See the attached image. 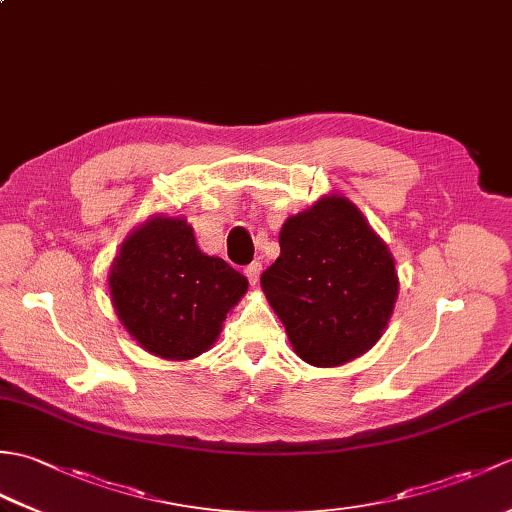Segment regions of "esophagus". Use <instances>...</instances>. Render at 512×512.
Segmentation results:
<instances>
[{"label": "esophagus", "mask_w": 512, "mask_h": 512, "mask_svg": "<svg viewBox=\"0 0 512 512\" xmlns=\"http://www.w3.org/2000/svg\"><path fill=\"white\" fill-rule=\"evenodd\" d=\"M259 273H262V264H259V262H253V264H248V266L244 268V275L248 277L250 286L257 284V281H259Z\"/></svg>", "instance_id": "1"}]
</instances>
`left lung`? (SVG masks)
<instances>
[{"label": "left lung", "instance_id": "8db88e82", "mask_svg": "<svg viewBox=\"0 0 512 512\" xmlns=\"http://www.w3.org/2000/svg\"><path fill=\"white\" fill-rule=\"evenodd\" d=\"M262 273L266 299L303 361L334 367L372 347L394 312V257L356 206L328 195L286 220Z\"/></svg>", "mask_w": 512, "mask_h": 512}]
</instances>
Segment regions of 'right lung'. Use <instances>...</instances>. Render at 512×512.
Wrapping results in <instances>:
<instances>
[{
  "mask_svg": "<svg viewBox=\"0 0 512 512\" xmlns=\"http://www.w3.org/2000/svg\"><path fill=\"white\" fill-rule=\"evenodd\" d=\"M248 279L195 244L182 217H156L125 239L110 290L118 319L147 352L187 361L209 350Z\"/></svg>",
  "mask_w": 512,
  "mask_h": 512,
  "instance_id": "obj_1",
  "label": "right lung"
}]
</instances>
